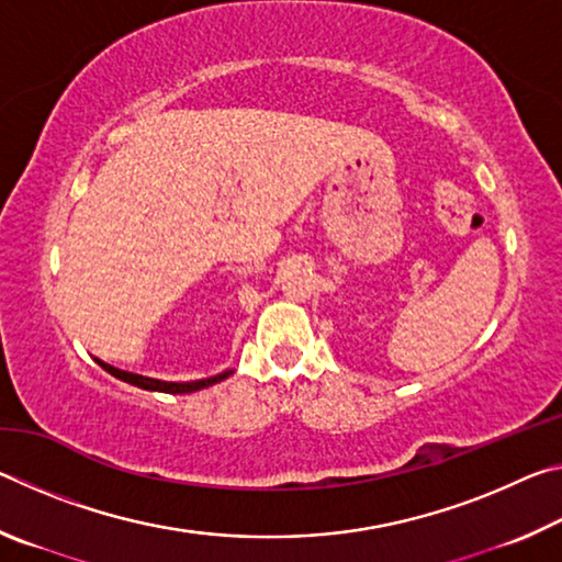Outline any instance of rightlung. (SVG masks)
Returning a JSON list of instances; mask_svg holds the SVG:
<instances>
[{"label": "right lung", "mask_w": 562, "mask_h": 562, "mask_svg": "<svg viewBox=\"0 0 562 562\" xmlns=\"http://www.w3.org/2000/svg\"><path fill=\"white\" fill-rule=\"evenodd\" d=\"M99 361V367L106 369L111 376L121 379V382H128L138 389H146V392H168V394H190V392H198V389H205V386H213L217 382H223L233 374V369H227L223 374H215V376H207V379H198V382H160V379H150V376H140V374H133V372H123V369H116L106 364V361Z\"/></svg>", "instance_id": "1"}]
</instances>
